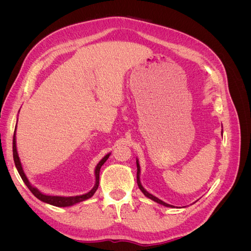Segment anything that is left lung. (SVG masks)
<instances>
[{
	"label": "left lung",
	"mask_w": 251,
	"mask_h": 251,
	"mask_svg": "<svg viewBox=\"0 0 251 251\" xmlns=\"http://www.w3.org/2000/svg\"><path fill=\"white\" fill-rule=\"evenodd\" d=\"M136 163H137V184H138V187L140 188V191L144 194V196L146 197H148V198H150L151 200H153V201H155V202H157V203H159V204H161V205H163V206H166V207H174L173 205H171V204H168V203H165V202H163V201H161L160 199H158L157 197H155V196H153L151 194H150V193H148L146 189L143 188V186L141 185V183H140V166H139V163H138V160H136Z\"/></svg>",
	"instance_id": "8db88e82"
}]
</instances>
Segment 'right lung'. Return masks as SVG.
<instances>
[{
	"label": "right lung",
	"mask_w": 251,
	"mask_h": 251,
	"mask_svg": "<svg viewBox=\"0 0 251 251\" xmlns=\"http://www.w3.org/2000/svg\"><path fill=\"white\" fill-rule=\"evenodd\" d=\"M16 130H17V126H16ZM16 130H14V134H13V141H12V151H13V160H14V163H16V168L20 174V176L22 178V180L24 181V183L27 185V187L29 188V191L31 192L37 199L45 202V203H48V204H51V205H54V206H57V207H67V206H71V205H74L76 204L78 202H81V201H85L89 198H91L92 197L95 192L97 191L98 188V185H100V168L102 166V164L108 160V158L110 156V154L105 155L101 160L100 161V163H98L96 165V169H95V185L94 187L91 189V191L85 195H81V196H75V197H60V196H48V195H44L42 194L39 189H37L36 187L32 186L31 184H30V182L28 181L26 175L24 173V171H23V168H22V164H21V161H20V157L18 155V151H17V144H16Z\"/></svg>",
	"instance_id": "1"
}]
</instances>
